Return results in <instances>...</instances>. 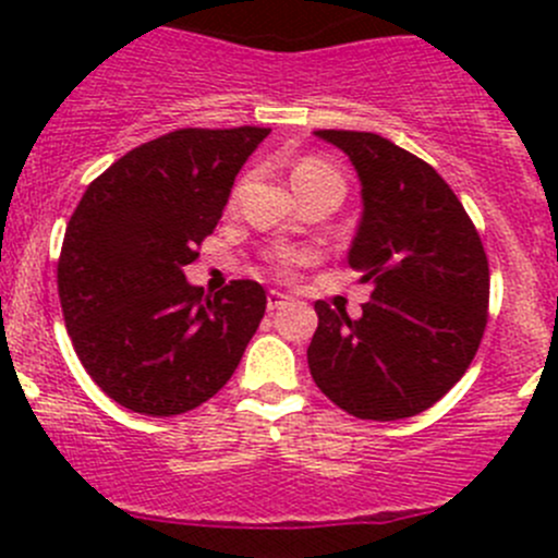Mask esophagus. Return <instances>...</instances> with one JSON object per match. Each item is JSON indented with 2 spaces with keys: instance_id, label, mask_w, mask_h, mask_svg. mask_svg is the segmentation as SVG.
Here are the masks:
<instances>
[{
  "instance_id": "1",
  "label": "esophagus",
  "mask_w": 558,
  "mask_h": 558,
  "mask_svg": "<svg viewBox=\"0 0 558 558\" xmlns=\"http://www.w3.org/2000/svg\"><path fill=\"white\" fill-rule=\"evenodd\" d=\"M289 294H283V291H269L267 294V311L275 313V311H283L286 305H289Z\"/></svg>"
}]
</instances>
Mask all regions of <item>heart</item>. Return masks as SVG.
Listing matches in <instances>:
<instances>
[{
  "label": "heart",
  "instance_id": "heart-1",
  "mask_svg": "<svg viewBox=\"0 0 558 558\" xmlns=\"http://www.w3.org/2000/svg\"><path fill=\"white\" fill-rule=\"evenodd\" d=\"M291 183H294V191L300 189H307V185H318V183H340V174L331 170L326 161L320 159H302L300 165L294 167V172H291ZM300 253H286V256H280V269H289L291 264L300 262Z\"/></svg>",
  "mask_w": 558,
  "mask_h": 558
}]
</instances>
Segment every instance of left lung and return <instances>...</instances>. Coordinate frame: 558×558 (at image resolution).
<instances>
[{
    "label": "left lung",
    "instance_id": "obj_1",
    "mask_svg": "<svg viewBox=\"0 0 558 558\" xmlns=\"http://www.w3.org/2000/svg\"><path fill=\"white\" fill-rule=\"evenodd\" d=\"M315 137L340 148L362 183L348 264L373 296L359 318L315 302L311 375L356 418H410L446 397L475 359L488 311L486 251L451 185L418 156L373 132Z\"/></svg>",
    "mask_w": 558,
    "mask_h": 558
}]
</instances>
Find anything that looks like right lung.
<instances>
[{
	"label": "right lung",
	"mask_w": 558,
	"mask_h": 558,
	"mask_svg": "<svg viewBox=\"0 0 558 558\" xmlns=\"http://www.w3.org/2000/svg\"><path fill=\"white\" fill-rule=\"evenodd\" d=\"M269 129H178L94 180L66 223L59 300L77 359L110 399L180 415L216 397L264 318L256 280L202 296L183 267L216 229Z\"/></svg>",
	"instance_id": "obj_1"
}]
</instances>
